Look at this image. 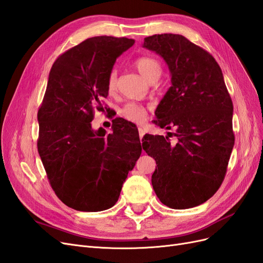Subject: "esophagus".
<instances>
[{
  "instance_id": "34e87169",
  "label": "esophagus",
  "mask_w": 263,
  "mask_h": 263,
  "mask_svg": "<svg viewBox=\"0 0 263 263\" xmlns=\"http://www.w3.org/2000/svg\"><path fill=\"white\" fill-rule=\"evenodd\" d=\"M138 133H139V137H140V139L144 137V135H145V130H144V128H142V127H138Z\"/></svg>"
}]
</instances>
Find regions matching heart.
I'll list each match as a JSON object with an SVG mask.
<instances>
[{"mask_svg": "<svg viewBox=\"0 0 263 263\" xmlns=\"http://www.w3.org/2000/svg\"><path fill=\"white\" fill-rule=\"evenodd\" d=\"M134 65L136 69L139 71L140 74L144 77L148 82L154 80H158L162 73V67L156 58L148 57V55H141L134 61ZM116 71L112 70L107 77V91L112 93L116 87ZM122 115L128 119L130 122L135 123H141L145 121L147 116L146 108L142 107L136 103H128L126 104L122 109Z\"/></svg>", "mask_w": 263, "mask_h": 263, "instance_id": "heart-1", "label": "heart"}]
</instances>
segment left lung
<instances>
[{
    "instance_id": "1",
    "label": "left lung",
    "mask_w": 263,
    "mask_h": 263,
    "mask_svg": "<svg viewBox=\"0 0 263 263\" xmlns=\"http://www.w3.org/2000/svg\"><path fill=\"white\" fill-rule=\"evenodd\" d=\"M144 47L164 59L171 83L154 123L168 136L145 135L142 148L157 166L151 177L160 202L174 210L203 204L225 179L235 144L233 102L213 55L184 36L146 37ZM173 134L176 142L168 139Z\"/></svg>"
}]
</instances>
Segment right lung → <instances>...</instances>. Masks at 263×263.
I'll return each mask as SVG.
<instances>
[{
  "instance_id": "add662e5",
  "label": "right lung",
  "mask_w": 263,
  "mask_h": 263,
  "mask_svg": "<svg viewBox=\"0 0 263 263\" xmlns=\"http://www.w3.org/2000/svg\"><path fill=\"white\" fill-rule=\"evenodd\" d=\"M134 44L126 37L87 38L51 67L37 114V148L55 195L76 211L114 206L141 154L138 130H132L130 122L115 118L108 135L91 125L108 95L107 77L116 58Z\"/></svg>"
}]
</instances>
